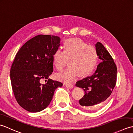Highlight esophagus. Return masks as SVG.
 I'll use <instances>...</instances> for the list:
<instances>
[{"mask_svg":"<svg viewBox=\"0 0 133 133\" xmlns=\"http://www.w3.org/2000/svg\"><path fill=\"white\" fill-rule=\"evenodd\" d=\"M65 86L66 88H74V85L72 84H66Z\"/></svg>","mask_w":133,"mask_h":133,"instance_id":"1","label":"esophagus"}]
</instances>
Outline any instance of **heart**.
Segmentation results:
<instances>
[{
  "label": "heart",
  "mask_w": 133,
  "mask_h": 133,
  "mask_svg": "<svg viewBox=\"0 0 133 133\" xmlns=\"http://www.w3.org/2000/svg\"><path fill=\"white\" fill-rule=\"evenodd\" d=\"M63 47V51L58 49L53 53V64L58 71H63L68 60L69 67L65 72L56 75L58 80L71 82L77 75L84 77L93 71L98 61L95 48L77 38L66 40Z\"/></svg>",
  "instance_id": "heart-1"
}]
</instances>
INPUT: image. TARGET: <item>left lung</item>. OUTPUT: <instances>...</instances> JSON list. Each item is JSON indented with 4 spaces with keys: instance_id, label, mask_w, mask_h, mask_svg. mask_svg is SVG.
<instances>
[{
    "instance_id": "left-lung-1",
    "label": "left lung",
    "mask_w": 133,
    "mask_h": 133,
    "mask_svg": "<svg viewBox=\"0 0 133 133\" xmlns=\"http://www.w3.org/2000/svg\"><path fill=\"white\" fill-rule=\"evenodd\" d=\"M95 47L101 63L94 75L76 84V86L82 88L84 92L79 103L89 110H97L107 102L116 82L117 68L111 56L102 43L97 42Z\"/></svg>"
}]
</instances>
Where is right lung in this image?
I'll return each instance as SVG.
<instances>
[{
	"mask_svg": "<svg viewBox=\"0 0 133 133\" xmlns=\"http://www.w3.org/2000/svg\"><path fill=\"white\" fill-rule=\"evenodd\" d=\"M59 37L38 35L26 42L15 56L10 79L16 101L24 109L39 112L50 104L55 89L63 83L49 78L53 72V53L60 45ZM42 79L47 83H40Z\"/></svg>",
	"mask_w": 133,
	"mask_h": 133,
	"instance_id": "obj_1",
	"label": "right lung"
}]
</instances>
